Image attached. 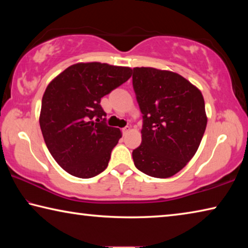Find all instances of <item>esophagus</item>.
I'll return each mask as SVG.
<instances>
[{"label":"esophagus","mask_w":248,"mask_h":248,"mask_svg":"<svg viewBox=\"0 0 248 248\" xmlns=\"http://www.w3.org/2000/svg\"><path fill=\"white\" fill-rule=\"evenodd\" d=\"M129 130H130V128L127 125V127H124V128L121 129V131H123V134H125V133H127V132L129 131Z\"/></svg>","instance_id":"esophagus-1"}]
</instances>
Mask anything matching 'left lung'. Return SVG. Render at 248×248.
Returning <instances> with one entry per match:
<instances>
[{"label": "left lung", "mask_w": 248, "mask_h": 248, "mask_svg": "<svg viewBox=\"0 0 248 248\" xmlns=\"http://www.w3.org/2000/svg\"><path fill=\"white\" fill-rule=\"evenodd\" d=\"M132 85L143 118L134 165L152 177H170L190 161L203 137L202 94L182 75L154 68H134Z\"/></svg>", "instance_id": "obj_1"}]
</instances>
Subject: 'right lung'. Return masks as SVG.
Here are the masks:
<instances>
[{"label":"right lung","instance_id":"1","mask_svg":"<svg viewBox=\"0 0 248 248\" xmlns=\"http://www.w3.org/2000/svg\"><path fill=\"white\" fill-rule=\"evenodd\" d=\"M131 75L132 70L124 66L78 63L46 89L40 129L49 152L69 174L91 178L107 167L121 132L106 124L100 99Z\"/></svg>","mask_w":248,"mask_h":248}]
</instances>
